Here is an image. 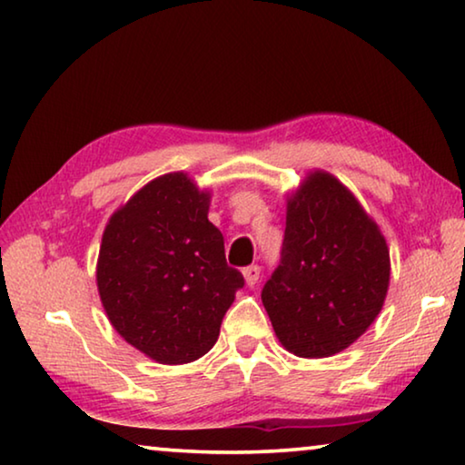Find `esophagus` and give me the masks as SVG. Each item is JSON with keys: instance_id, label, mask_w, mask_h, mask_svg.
Wrapping results in <instances>:
<instances>
[{"instance_id": "1", "label": "esophagus", "mask_w": 465, "mask_h": 465, "mask_svg": "<svg viewBox=\"0 0 465 465\" xmlns=\"http://www.w3.org/2000/svg\"><path fill=\"white\" fill-rule=\"evenodd\" d=\"M244 280H246V283L248 286H254L256 282H259V275H261V267L259 265H248V267H244Z\"/></svg>"}]
</instances>
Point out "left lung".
Masks as SVG:
<instances>
[{
    "mask_svg": "<svg viewBox=\"0 0 465 465\" xmlns=\"http://www.w3.org/2000/svg\"><path fill=\"white\" fill-rule=\"evenodd\" d=\"M391 282L384 235L346 185L313 171L288 198L280 265L261 299L282 346L320 359L376 320Z\"/></svg>",
    "mask_w": 465,
    "mask_h": 465,
    "instance_id": "8db88e82",
    "label": "left lung"
}]
</instances>
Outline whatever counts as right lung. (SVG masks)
Returning <instances> with one entry per match:
<instances>
[{
  "instance_id": "1",
  "label": "right lung",
  "mask_w": 465,
  "mask_h": 465,
  "mask_svg": "<svg viewBox=\"0 0 465 465\" xmlns=\"http://www.w3.org/2000/svg\"><path fill=\"white\" fill-rule=\"evenodd\" d=\"M211 193L166 173L134 193L102 235L98 292L110 323L145 357L196 361L219 338L244 277L209 221Z\"/></svg>"
}]
</instances>
